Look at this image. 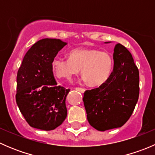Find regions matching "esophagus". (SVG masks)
<instances>
[{
	"instance_id": "esophagus-1",
	"label": "esophagus",
	"mask_w": 155,
	"mask_h": 155,
	"mask_svg": "<svg viewBox=\"0 0 155 155\" xmlns=\"http://www.w3.org/2000/svg\"><path fill=\"white\" fill-rule=\"evenodd\" d=\"M75 89H76V90H77V91H80L81 93H82V94H83L84 92L85 91V89L82 88V87H76V88H75Z\"/></svg>"
}]
</instances>
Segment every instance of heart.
Masks as SVG:
<instances>
[{
  "label": "heart",
  "instance_id": "1",
  "mask_svg": "<svg viewBox=\"0 0 155 155\" xmlns=\"http://www.w3.org/2000/svg\"><path fill=\"white\" fill-rule=\"evenodd\" d=\"M114 60L110 53L97 48H76L69 53V59L55 58L51 62L54 76L70 80L79 73L82 80L91 86L97 87L109 80L112 73Z\"/></svg>",
  "mask_w": 155,
  "mask_h": 155
}]
</instances>
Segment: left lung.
I'll use <instances>...</instances> for the list:
<instances>
[{"instance_id":"obj_1","label":"left lung","mask_w":155,"mask_h":155,"mask_svg":"<svg viewBox=\"0 0 155 155\" xmlns=\"http://www.w3.org/2000/svg\"><path fill=\"white\" fill-rule=\"evenodd\" d=\"M113 60L109 80L84 94L87 121L100 131L124 125L134 112L140 94L139 70L130 52L118 43L114 48Z\"/></svg>"}]
</instances>
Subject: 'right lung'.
Returning <instances> with one entry per match:
<instances>
[{"label":"right lung","mask_w":155,"mask_h":155,"mask_svg":"<svg viewBox=\"0 0 155 155\" xmlns=\"http://www.w3.org/2000/svg\"><path fill=\"white\" fill-rule=\"evenodd\" d=\"M68 43L45 38L27 51L17 73L16 104L31 127L52 130L68 115L66 97L70 89L57 85L51 62Z\"/></svg>","instance_id":"1"}]
</instances>
